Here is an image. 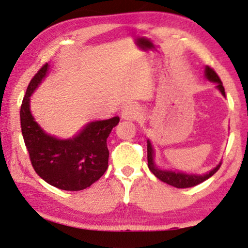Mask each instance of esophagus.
Returning a JSON list of instances; mask_svg holds the SVG:
<instances>
[{"instance_id":"34e87169","label":"esophagus","mask_w":248,"mask_h":248,"mask_svg":"<svg viewBox=\"0 0 248 248\" xmlns=\"http://www.w3.org/2000/svg\"><path fill=\"white\" fill-rule=\"evenodd\" d=\"M140 115V110L134 103H128L122 108L121 116L124 120H135Z\"/></svg>"}]
</instances>
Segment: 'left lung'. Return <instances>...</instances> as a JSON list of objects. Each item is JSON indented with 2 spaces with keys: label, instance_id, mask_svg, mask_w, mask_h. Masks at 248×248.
I'll return each instance as SVG.
<instances>
[{
  "label": "left lung",
  "instance_id": "8db88e82",
  "mask_svg": "<svg viewBox=\"0 0 248 248\" xmlns=\"http://www.w3.org/2000/svg\"><path fill=\"white\" fill-rule=\"evenodd\" d=\"M205 77L208 78L212 82L216 83L217 84V89L221 91L223 96L225 93V88H223L222 82H221L220 77L217 76L214 69L212 67L207 66L205 67ZM153 157H155V152H153L152 145H151L150 140H147V161H148V169H150L151 172L157 177L158 179H160L164 183L169 184V186H172L174 187H178V189H184V187H191L197 186V184H201L202 182L207 181L208 178L213 176L215 172H217L218 169H220L221 163L218 164L216 168H214L212 171H209L205 174H187L183 173V172H174V171H168V170H160L155 166V160H153Z\"/></svg>",
  "mask_w": 248,
  "mask_h": 248
}]
</instances>
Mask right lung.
<instances>
[{"instance_id":"add662e5","label":"right lung","mask_w":248,"mask_h":248,"mask_svg":"<svg viewBox=\"0 0 248 248\" xmlns=\"http://www.w3.org/2000/svg\"><path fill=\"white\" fill-rule=\"evenodd\" d=\"M48 71L41 66L28 84L20 109L21 132L36 173L51 186L67 191L89 187L108 169L107 138L119 124V116L88 124L72 139L61 140L48 135L35 122L30 110V97Z\"/></svg>"}]
</instances>
